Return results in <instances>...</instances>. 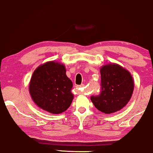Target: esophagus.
Here are the masks:
<instances>
[{
	"instance_id": "1",
	"label": "esophagus",
	"mask_w": 153,
	"mask_h": 153,
	"mask_svg": "<svg viewBox=\"0 0 153 153\" xmlns=\"http://www.w3.org/2000/svg\"><path fill=\"white\" fill-rule=\"evenodd\" d=\"M85 87V85H76V88H82V87Z\"/></svg>"
}]
</instances>
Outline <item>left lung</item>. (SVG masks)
<instances>
[{
  "instance_id": "8db88e82",
  "label": "left lung",
  "mask_w": 153,
  "mask_h": 153,
  "mask_svg": "<svg viewBox=\"0 0 153 153\" xmlns=\"http://www.w3.org/2000/svg\"><path fill=\"white\" fill-rule=\"evenodd\" d=\"M101 92L92 96L95 107L105 114L117 112L126 105L133 94L134 83L130 72L116 63H109L100 69Z\"/></svg>"
}]
</instances>
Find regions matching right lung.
Segmentation results:
<instances>
[{
  "mask_svg": "<svg viewBox=\"0 0 153 153\" xmlns=\"http://www.w3.org/2000/svg\"><path fill=\"white\" fill-rule=\"evenodd\" d=\"M66 67L57 61H48L33 72L29 85L32 100L39 108L53 114L66 111L74 99L71 80Z\"/></svg>",
  "mask_w": 153,
  "mask_h": 153,
  "instance_id": "1",
  "label": "right lung"
}]
</instances>
